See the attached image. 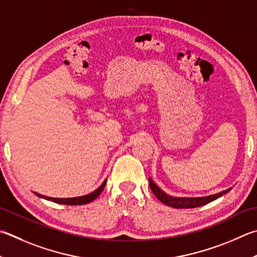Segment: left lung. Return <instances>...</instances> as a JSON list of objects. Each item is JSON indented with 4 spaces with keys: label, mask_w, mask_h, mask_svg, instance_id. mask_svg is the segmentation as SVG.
Returning <instances> with one entry per match:
<instances>
[{
    "label": "left lung",
    "mask_w": 257,
    "mask_h": 257,
    "mask_svg": "<svg viewBox=\"0 0 257 257\" xmlns=\"http://www.w3.org/2000/svg\"><path fill=\"white\" fill-rule=\"evenodd\" d=\"M149 186H151L153 193L156 195V198L160 200L161 202H163L169 207L177 208V209H188V208H197V207L204 206V204H207L209 202L213 201V200L222 197V195H225L231 190V188H229L227 190L221 191V192L219 193L208 195V197L180 198V197H172V195L165 193L164 191L161 190V188H158V186L154 183V181L151 179V177H149Z\"/></svg>",
    "instance_id": "obj_1"
}]
</instances>
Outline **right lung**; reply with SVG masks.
<instances>
[{
	"mask_svg": "<svg viewBox=\"0 0 257 257\" xmlns=\"http://www.w3.org/2000/svg\"><path fill=\"white\" fill-rule=\"evenodd\" d=\"M106 183V180L103 181V183H102L99 188H97L95 191H93V192L88 193L86 195H82V197H75V198H50V197H46V195H41L39 193H36L37 197L39 198H43L46 200H49V201H53L56 203H59V204H67V206H77V204H86L88 202H92L93 200H95L99 195L101 194L102 191H103L104 186Z\"/></svg>",
	"mask_w": 257,
	"mask_h": 257,
	"instance_id": "right-lung-1",
	"label": "right lung"
}]
</instances>
